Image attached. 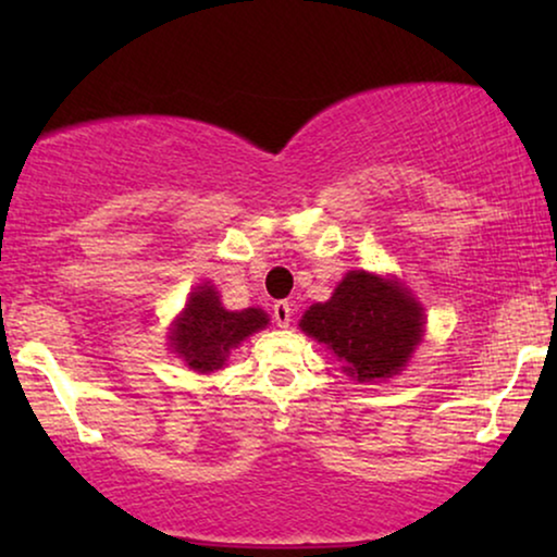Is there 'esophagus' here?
<instances>
[{"instance_id": "obj_1", "label": "esophagus", "mask_w": 557, "mask_h": 557, "mask_svg": "<svg viewBox=\"0 0 557 557\" xmlns=\"http://www.w3.org/2000/svg\"><path fill=\"white\" fill-rule=\"evenodd\" d=\"M292 314H294V309H292V304H288V301L273 304V319H276L278 326L292 324Z\"/></svg>"}]
</instances>
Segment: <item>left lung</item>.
<instances>
[{"instance_id":"obj_1","label":"left lung","mask_w":557,"mask_h":557,"mask_svg":"<svg viewBox=\"0 0 557 557\" xmlns=\"http://www.w3.org/2000/svg\"><path fill=\"white\" fill-rule=\"evenodd\" d=\"M299 326L345 362L347 375L372 383L406 368L421 342L423 311L403 286L352 271L330 301L304 314Z\"/></svg>"}]
</instances>
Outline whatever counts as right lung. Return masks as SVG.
<instances>
[{"instance_id": "1", "label": "right lung", "mask_w": 557, "mask_h": 557, "mask_svg": "<svg viewBox=\"0 0 557 557\" xmlns=\"http://www.w3.org/2000/svg\"><path fill=\"white\" fill-rule=\"evenodd\" d=\"M265 324L269 317L261 309L227 311L220 307L215 288L197 286L170 339L174 352L185 357L189 368L212 372L223 368L233 347H238L248 334L263 330Z\"/></svg>"}]
</instances>
